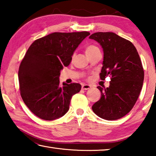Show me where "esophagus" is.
I'll return each instance as SVG.
<instances>
[{
	"instance_id": "obj_1",
	"label": "esophagus",
	"mask_w": 156,
	"mask_h": 156,
	"mask_svg": "<svg viewBox=\"0 0 156 156\" xmlns=\"http://www.w3.org/2000/svg\"><path fill=\"white\" fill-rule=\"evenodd\" d=\"M91 85H89V84H83L82 86V89H83V90H87V89H91Z\"/></svg>"
}]
</instances>
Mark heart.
I'll return each mask as SVG.
<instances>
[{
  "label": "heart",
  "instance_id": "1",
  "mask_svg": "<svg viewBox=\"0 0 156 156\" xmlns=\"http://www.w3.org/2000/svg\"><path fill=\"white\" fill-rule=\"evenodd\" d=\"M96 49H98V47L96 46H95V45H89V46H88L86 48V51H85L86 54H88V53H89V52L92 51H94V50Z\"/></svg>",
  "mask_w": 156,
  "mask_h": 156
}]
</instances>
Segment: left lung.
Here are the masks:
<instances>
[{
  "label": "left lung",
  "instance_id": "obj_1",
  "mask_svg": "<svg viewBox=\"0 0 156 156\" xmlns=\"http://www.w3.org/2000/svg\"><path fill=\"white\" fill-rule=\"evenodd\" d=\"M89 38L98 42L103 50L100 78H111L109 87H97L101 98L92 110L102 119L118 120L132 109L140 93L144 81L140 58L130 41L113 32H96Z\"/></svg>",
  "mask_w": 156,
  "mask_h": 156
}]
</instances>
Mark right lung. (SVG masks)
Segmentation results:
<instances>
[{
    "label": "right lung",
    "instance_id": "obj_1",
    "mask_svg": "<svg viewBox=\"0 0 156 156\" xmlns=\"http://www.w3.org/2000/svg\"><path fill=\"white\" fill-rule=\"evenodd\" d=\"M89 35L88 31L54 32L29 47L19 67L18 80L23 101L38 118L54 120L68 112L72 97L81 85L63 83L60 87V72L69 65L75 50Z\"/></svg>",
    "mask_w": 156,
    "mask_h": 156
}]
</instances>
